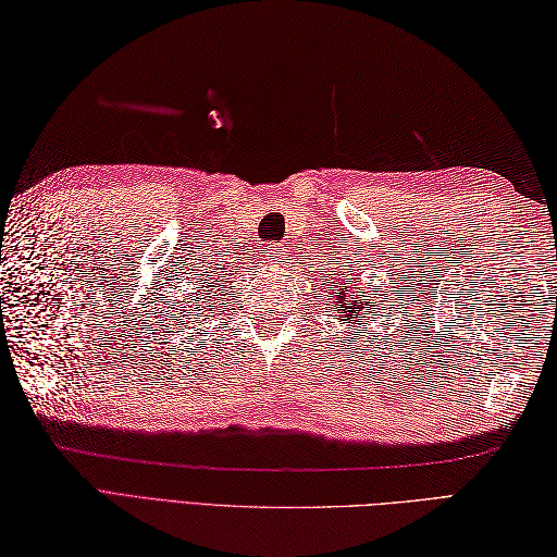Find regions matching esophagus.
Listing matches in <instances>:
<instances>
[{
    "mask_svg": "<svg viewBox=\"0 0 557 557\" xmlns=\"http://www.w3.org/2000/svg\"><path fill=\"white\" fill-rule=\"evenodd\" d=\"M289 251V247L284 242H275V245H268V259L270 261H282V256Z\"/></svg>",
    "mask_w": 557,
    "mask_h": 557,
    "instance_id": "obj_1",
    "label": "esophagus"
}]
</instances>
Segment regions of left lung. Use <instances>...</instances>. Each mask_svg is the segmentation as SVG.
I'll return each mask as SVG.
<instances>
[{"instance_id": "8db88e82", "label": "left lung", "mask_w": 557, "mask_h": 557, "mask_svg": "<svg viewBox=\"0 0 557 557\" xmlns=\"http://www.w3.org/2000/svg\"><path fill=\"white\" fill-rule=\"evenodd\" d=\"M336 273V270H334ZM358 280H352L350 275H341L336 277V282H332L330 287V298H326V306L336 308V315H332L334 320H338L341 324H346L348 330H352L355 324H367L362 318H367L369 312L374 310V296H367V292L362 287L355 284Z\"/></svg>"}]
</instances>
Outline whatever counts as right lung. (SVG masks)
Returning a JSON list of instances; mask_svg holds the SVG:
<instances>
[{"mask_svg": "<svg viewBox=\"0 0 557 557\" xmlns=\"http://www.w3.org/2000/svg\"><path fill=\"white\" fill-rule=\"evenodd\" d=\"M211 273H213V275H216V268H213V270H211ZM213 275H209V280H213ZM213 282H216V280H213ZM205 283L208 284L207 290H209L212 294L211 297L206 296L207 290L203 289ZM211 287H213V284H211V282H199V284H197V298H202V301L199 302L203 304L202 307L197 308V310H199V312H197V318H199V315H202V310H209V308H213V304H211V306H207V304L211 301V298H216V301H219V294H213V289H211ZM190 304H195V298H190ZM195 306H198V304H195Z\"/></svg>", "mask_w": 557, "mask_h": 557, "instance_id": "add662e5", "label": "right lung"}]
</instances>
